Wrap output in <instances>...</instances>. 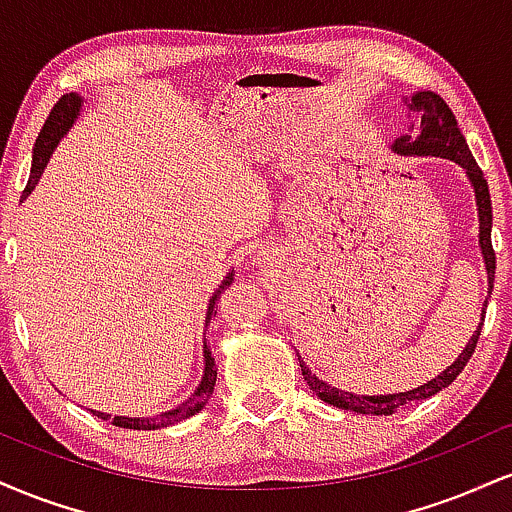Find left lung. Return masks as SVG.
Here are the masks:
<instances>
[{
  "label": "left lung",
  "mask_w": 512,
  "mask_h": 512,
  "mask_svg": "<svg viewBox=\"0 0 512 512\" xmlns=\"http://www.w3.org/2000/svg\"><path fill=\"white\" fill-rule=\"evenodd\" d=\"M409 110L414 113L416 120V134H404L399 137L392 149L397 154H416V156H443L450 158V161L460 163V166L467 170L469 180L474 185V195H477V207H479V243H481V252H484V262H486V272H489V293L493 289V274H496V252H493L491 245V195H489V182H486L484 173L474 161L472 151H469L467 142H464L460 127H457L455 115L448 108V103L438 96V93L431 91H421L416 96L409 98ZM486 310V308H484ZM481 325L479 330L472 334V342L464 346V351L457 356V361L448 366V370L438 375V378L428 380L426 385L416 387V390L409 392H399V395H383V397H363V395H351V392L337 390V387H330L325 380H320L317 375L310 373V368H305V363L301 361V370L308 380L310 390L315 392L322 402L332 404V407L339 409H349L356 411V414H373V416H390L395 411L409 407V404L421 402V399L433 397L436 392L448 387L457 375L462 373L467 361L472 358L474 349H477L479 334H481Z\"/></svg>",
  "instance_id": "8db88e82"
}]
</instances>
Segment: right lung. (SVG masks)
<instances>
[{
    "label": "right lung",
    "mask_w": 512,
    "mask_h": 512,
    "mask_svg": "<svg viewBox=\"0 0 512 512\" xmlns=\"http://www.w3.org/2000/svg\"><path fill=\"white\" fill-rule=\"evenodd\" d=\"M79 108H81V96H76V93H67V96H62L60 101L55 103V108L50 110L48 120H45L38 139H35L31 178H28V182H26L23 197L31 195L33 187L38 185V178H40V173L45 170V166H48V158L52 154V149H55L57 142H60L64 134H67V129L74 125L76 115H79ZM231 281H233V274H228L226 281L221 284V289L211 296L209 310H207V322L216 315L214 305L221 298L223 289H226V286H231ZM204 361H207V366H204V378L195 390V395H192L190 399H185V402L178 404L175 409L166 411V414L151 416V419H129V416H115L110 424L120 426V428H132V431H156V428L173 426V424H178V421H185V419H190V416H195L197 411H202L204 404L209 402L211 392H214V383H216V363H214V358H211V351L207 349V346H204ZM93 414L103 421L110 419V414H103V411H93Z\"/></svg>",
    "instance_id": "obj_1"
}]
</instances>
